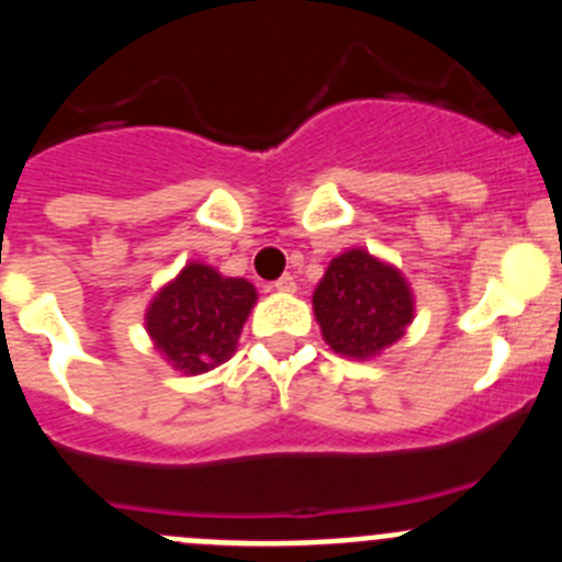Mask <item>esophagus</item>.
<instances>
[{
  "label": "esophagus",
  "instance_id": "34e87169",
  "mask_svg": "<svg viewBox=\"0 0 562 562\" xmlns=\"http://www.w3.org/2000/svg\"><path fill=\"white\" fill-rule=\"evenodd\" d=\"M272 286H276L278 292H295V278L286 272V276H281L278 281H272Z\"/></svg>",
  "mask_w": 562,
  "mask_h": 562
}]
</instances>
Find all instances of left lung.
I'll return each instance as SVG.
<instances>
[{
    "label": "left lung",
    "instance_id": "8db88e82",
    "mask_svg": "<svg viewBox=\"0 0 562 562\" xmlns=\"http://www.w3.org/2000/svg\"><path fill=\"white\" fill-rule=\"evenodd\" d=\"M312 304L331 349L360 360L389 349L414 317V297L405 278L366 250L331 258Z\"/></svg>",
    "mask_w": 562,
    "mask_h": 562
}]
</instances>
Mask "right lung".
Masks as SVG:
<instances>
[{
  "label": "right lung",
  "instance_id": "add662e5",
  "mask_svg": "<svg viewBox=\"0 0 562 562\" xmlns=\"http://www.w3.org/2000/svg\"><path fill=\"white\" fill-rule=\"evenodd\" d=\"M256 304L245 278H222L205 265H188L148 306L146 326L157 349L188 374L213 369L236 351Z\"/></svg>",
  "mask_w": 562,
  "mask_h": 562
}]
</instances>
